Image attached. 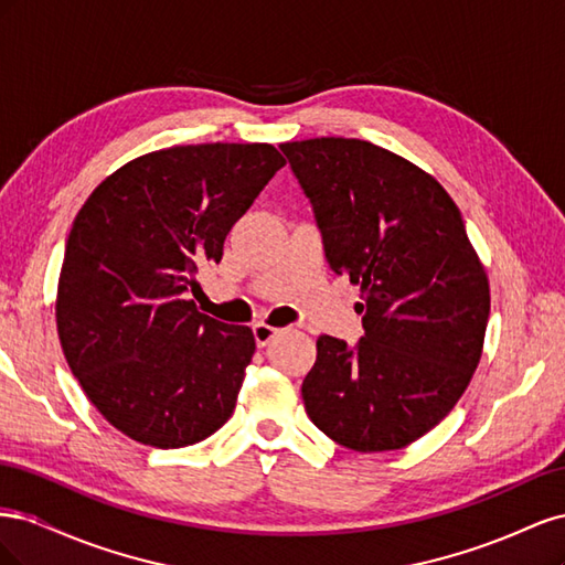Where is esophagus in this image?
<instances>
[{"label":"esophagus","instance_id":"1","mask_svg":"<svg viewBox=\"0 0 565 565\" xmlns=\"http://www.w3.org/2000/svg\"><path fill=\"white\" fill-rule=\"evenodd\" d=\"M252 332H254L256 347H259V349L268 347V344H270V339L278 334V330H276V328H270V324H266V322H256L254 328H252Z\"/></svg>","mask_w":565,"mask_h":565}]
</instances>
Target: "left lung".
<instances>
[{
	"instance_id": "left-lung-1",
	"label": "left lung",
	"mask_w": 565,
	"mask_h": 565,
	"mask_svg": "<svg viewBox=\"0 0 565 565\" xmlns=\"http://www.w3.org/2000/svg\"><path fill=\"white\" fill-rule=\"evenodd\" d=\"M309 198L324 256L361 285L365 334H322L301 384L318 429L355 452L398 450L446 417L481 361L483 264L431 174L361 139L280 143Z\"/></svg>"
}]
</instances>
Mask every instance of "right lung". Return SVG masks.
Returning a JSON list of instances; mask_svg holds the SVG:
<instances>
[{
	"instance_id": "add662e5",
	"label": "right lung",
	"mask_w": 565,
	"mask_h": 565,
	"mask_svg": "<svg viewBox=\"0 0 565 565\" xmlns=\"http://www.w3.org/2000/svg\"><path fill=\"white\" fill-rule=\"evenodd\" d=\"M280 167L270 143L174 146L119 167L82 204L58 280V339L117 431L185 448L233 415L254 334L200 313L188 292Z\"/></svg>"
}]
</instances>
